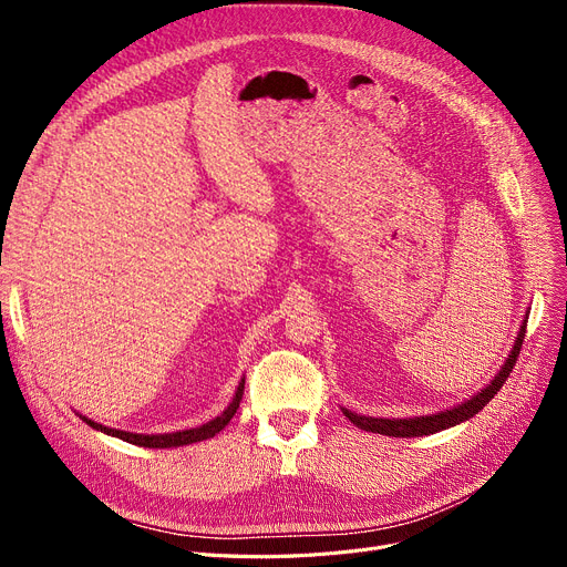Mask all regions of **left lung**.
I'll list each match as a JSON object with an SVG mask.
<instances>
[{
	"instance_id": "1",
	"label": "left lung",
	"mask_w": 567,
	"mask_h": 567,
	"mask_svg": "<svg viewBox=\"0 0 567 567\" xmlns=\"http://www.w3.org/2000/svg\"><path fill=\"white\" fill-rule=\"evenodd\" d=\"M526 321H528V310L526 317L519 326V333L515 338V344L508 353V359L501 365V370L494 374V379L485 385L481 393L471 395L468 400H464L462 404L453 406V409H445L439 413H430V415H413V419H374V415H361L355 411H349L342 406V413L347 419L365 432H377V434H385V436H402V439H411V436H427V434H436L441 430H449L455 427L468 419H473L475 413L483 411V406L501 391V385L505 383V379L511 377L515 363H517V355L524 342V333H526Z\"/></svg>"
}]
</instances>
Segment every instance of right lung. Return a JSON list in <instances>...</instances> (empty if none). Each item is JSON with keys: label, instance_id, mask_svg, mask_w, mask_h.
<instances>
[{"label": "right lung", "instance_id": "add662e5", "mask_svg": "<svg viewBox=\"0 0 567 567\" xmlns=\"http://www.w3.org/2000/svg\"><path fill=\"white\" fill-rule=\"evenodd\" d=\"M244 385H246V379L238 381V389H236L231 402L227 404V409H225L220 415H216L214 421H208V423H204V425H199V427L178 430V432L137 434V432H126V430H116V427H105V425H101V423H96V421H92V419H86V415H82V413H78V415H80V419H82L89 427H94V430H99V432H103V434H107V436L122 439V441H126V443L142 445V449H178V445H190V443H197V441L216 436V434L234 419V413H236V409H238V404H241V398H244Z\"/></svg>", "mask_w": 567, "mask_h": 567}]
</instances>
